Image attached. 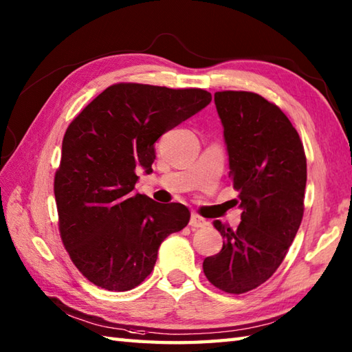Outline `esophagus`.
<instances>
[{
	"label": "esophagus",
	"mask_w": 352,
	"mask_h": 352,
	"mask_svg": "<svg viewBox=\"0 0 352 352\" xmlns=\"http://www.w3.org/2000/svg\"><path fill=\"white\" fill-rule=\"evenodd\" d=\"M189 226H190L192 228H204V227L208 226V222H207L204 218H201L199 214L192 213L190 221H189Z\"/></svg>",
	"instance_id": "esophagus-1"
}]
</instances>
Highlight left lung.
I'll return each instance as SVG.
<instances>
[{"mask_svg": "<svg viewBox=\"0 0 352 352\" xmlns=\"http://www.w3.org/2000/svg\"><path fill=\"white\" fill-rule=\"evenodd\" d=\"M214 104L242 221L237 230L213 222L223 245L203 269L213 286L239 295L271 278L286 257L302 221L307 160L295 126L263 96L223 91Z\"/></svg>", "mask_w": 352, "mask_h": 352, "instance_id": "8db88e82", "label": "left lung"}]
</instances>
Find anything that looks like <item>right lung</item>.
I'll list each match as a JSON object with an SVG mask.
<instances>
[{
    "label": "right lung",
    "mask_w": 352,
    "mask_h": 352,
    "mask_svg": "<svg viewBox=\"0 0 352 352\" xmlns=\"http://www.w3.org/2000/svg\"><path fill=\"white\" fill-rule=\"evenodd\" d=\"M210 101L203 89L119 83L69 124L54 178L58 228L74 265L95 286H139L164 239L188 226L186 206L136 192V169L153 172L157 139Z\"/></svg>",
    "instance_id": "1"
}]
</instances>
